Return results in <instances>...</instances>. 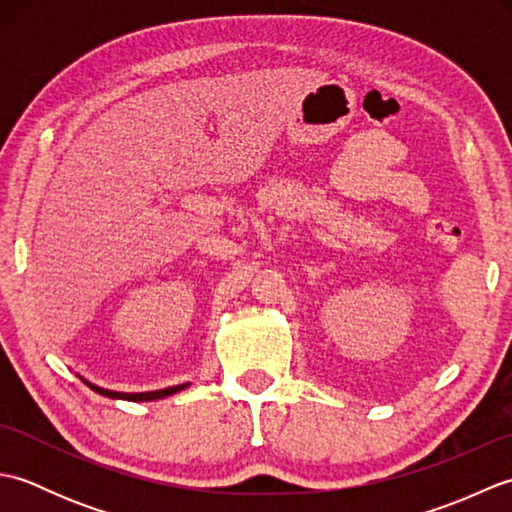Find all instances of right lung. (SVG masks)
I'll return each mask as SVG.
<instances>
[{
    "label": "right lung",
    "instance_id": "right-lung-1",
    "mask_svg": "<svg viewBox=\"0 0 512 512\" xmlns=\"http://www.w3.org/2000/svg\"><path fill=\"white\" fill-rule=\"evenodd\" d=\"M85 385H88L90 389H94L96 394L101 396H107V398H121V400H132V402H149V400H158V398H167L171 394H178V391H182L184 387H189V383L184 385H173V387H167V389H156V391H140V394H125V391H112V389H103V387H96L92 383H88V380L81 378Z\"/></svg>",
    "mask_w": 512,
    "mask_h": 512
}]
</instances>
